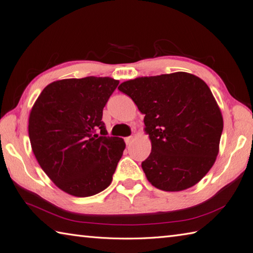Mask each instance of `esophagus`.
I'll use <instances>...</instances> for the list:
<instances>
[{
    "mask_svg": "<svg viewBox=\"0 0 253 253\" xmlns=\"http://www.w3.org/2000/svg\"><path fill=\"white\" fill-rule=\"evenodd\" d=\"M133 139H134V136H127V137H126V145H130L133 142Z\"/></svg>",
    "mask_w": 253,
    "mask_h": 253,
    "instance_id": "esophagus-1",
    "label": "esophagus"
}]
</instances>
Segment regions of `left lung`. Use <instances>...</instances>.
Masks as SVG:
<instances>
[{
    "label": "left lung",
    "instance_id": "left-lung-1",
    "mask_svg": "<svg viewBox=\"0 0 253 253\" xmlns=\"http://www.w3.org/2000/svg\"><path fill=\"white\" fill-rule=\"evenodd\" d=\"M144 117L151 153L142 168L148 182L165 192L197 184L214 165L223 117L204 80L187 72L139 77L122 82Z\"/></svg>",
    "mask_w": 253,
    "mask_h": 253
}]
</instances>
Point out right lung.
<instances>
[{
    "label": "right lung",
    "mask_w": 253,
    "mask_h": 253,
    "mask_svg": "<svg viewBox=\"0 0 253 253\" xmlns=\"http://www.w3.org/2000/svg\"><path fill=\"white\" fill-rule=\"evenodd\" d=\"M119 81L86 77L49 83L29 116L33 154L46 175L63 192L89 197L107 188L126 143L107 136L103 109ZM99 128L102 137L94 134Z\"/></svg>",
    "instance_id": "right-lung-1"
}]
</instances>
